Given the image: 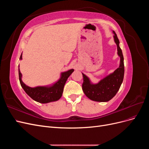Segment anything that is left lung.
<instances>
[{
	"mask_svg": "<svg viewBox=\"0 0 149 149\" xmlns=\"http://www.w3.org/2000/svg\"><path fill=\"white\" fill-rule=\"evenodd\" d=\"M114 42L118 47V54L120 56V65L113 73L107 76L97 84H92L89 79L83 74L82 89L85 95L91 100L97 102H107L111 100L118 93L123 81L124 75V57L119 47V40L113 31Z\"/></svg>",
	"mask_w": 149,
	"mask_h": 149,
	"instance_id": "1",
	"label": "left lung"
}]
</instances>
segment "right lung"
<instances>
[{
    "instance_id": "right-lung-1",
    "label": "right lung",
    "mask_w": 149,
    "mask_h": 149,
    "mask_svg": "<svg viewBox=\"0 0 149 149\" xmlns=\"http://www.w3.org/2000/svg\"><path fill=\"white\" fill-rule=\"evenodd\" d=\"M22 53L21 54L20 60L22 59ZM74 71L73 69L61 73L60 79L51 86H37L31 88L26 86L22 81V73L19 69V75L21 86L25 93L35 101L40 103H48L60 100L63 92V88L67 79Z\"/></svg>"
}]
</instances>
